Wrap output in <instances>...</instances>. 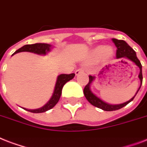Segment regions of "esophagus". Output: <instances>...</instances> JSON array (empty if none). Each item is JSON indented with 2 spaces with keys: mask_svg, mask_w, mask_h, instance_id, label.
<instances>
[{
  "mask_svg": "<svg viewBox=\"0 0 147 147\" xmlns=\"http://www.w3.org/2000/svg\"><path fill=\"white\" fill-rule=\"evenodd\" d=\"M83 72H84V70H83V69H81V68H80V69H77V70L75 71V74L78 75Z\"/></svg>",
  "mask_w": 147,
  "mask_h": 147,
  "instance_id": "obj_1",
  "label": "esophagus"
}]
</instances>
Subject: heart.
Here are the masks:
<instances>
[{"label": "heart", "instance_id": "heart-1", "mask_svg": "<svg viewBox=\"0 0 147 147\" xmlns=\"http://www.w3.org/2000/svg\"><path fill=\"white\" fill-rule=\"evenodd\" d=\"M114 53V51L112 47L110 46H103V45H100L93 50L92 51V58L96 61L99 60L100 57L104 61H108L112 57Z\"/></svg>", "mask_w": 147, "mask_h": 147}]
</instances>
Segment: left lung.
Segmentation results:
<instances>
[{"mask_svg":"<svg viewBox=\"0 0 147 147\" xmlns=\"http://www.w3.org/2000/svg\"><path fill=\"white\" fill-rule=\"evenodd\" d=\"M112 41L114 43L115 46L117 47V54H116V58L117 59H127L129 61H132L133 63L136 64L139 68H140V74H139V79L140 80V86L139 87V89L137 90L136 94L133 96L129 100L125 102V103H120V104H110V103H106L105 101L102 100L100 98H99L98 96H96L95 94L91 91L90 90V85H91L92 82L94 81L96 77L95 76H92L90 75L89 76V83L86 84V86L84 87V94L85 95V97L86 100L89 101V103H90L92 105H94V107L102 109L103 110L105 111H113V110H120L126 105H127L128 103H130L134 99L136 94L138 93L140 90L142 85V82H143V74H142V65H141L140 61H139L138 58L136 57V52L134 51V49L130 47L127 44V43L124 40H117L115 38H113ZM123 62V61H121Z\"/></svg>","mask_w":147,"mask_h":147,"instance_id":"obj_1","label":"left lung"}]
</instances>
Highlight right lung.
I'll return each mask as SVG.
<instances>
[{"label": "right lung", "instance_id": "obj_1", "mask_svg": "<svg viewBox=\"0 0 147 147\" xmlns=\"http://www.w3.org/2000/svg\"><path fill=\"white\" fill-rule=\"evenodd\" d=\"M52 49V45L48 44H42V43H37L34 44H27L18 49L14 53H20V52H30V53H36L38 55H46L47 53L50 52ZM13 53V54H14ZM74 74H61L59 75L57 78L56 81L55 87L54 90L52 94V96L49 100L47 103L44 105L42 107L38 108V109H34V110H28L24 108V110L29 111V112L34 113H39L46 112L47 110H51L57 103V102L60 100V97L61 96L62 93V89L64 84L68 82L70 80H72L74 77Z\"/></svg>", "mask_w": 147, "mask_h": 147}]
</instances>
